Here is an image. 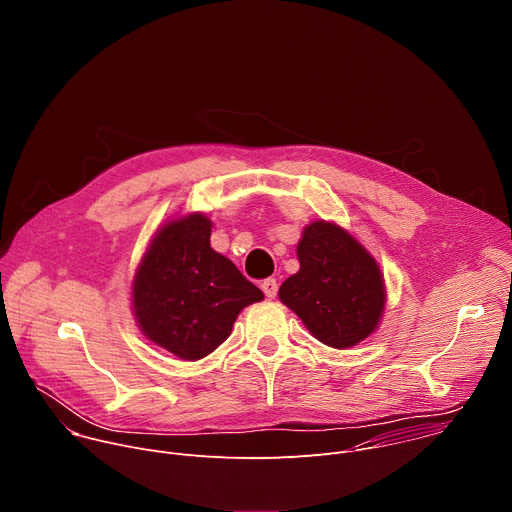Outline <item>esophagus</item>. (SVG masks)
<instances>
[{
    "label": "esophagus",
    "instance_id": "obj_1",
    "mask_svg": "<svg viewBox=\"0 0 512 512\" xmlns=\"http://www.w3.org/2000/svg\"><path fill=\"white\" fill-rule=\"evenodd\" d=\"M261 289H263V294L269 298V300H273L275 296H277V281L275 279H263V283H261Z\"/></svg>",
    "mask_w": 512,
    "mask_h": 512
}]
</instances>
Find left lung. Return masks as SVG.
<instances>
[{"instance_id":"8db88e82","label":"left lung","mask_w":512,"mask_h":512,"mask_svg":"<svg viewBox=\"0 0 512 512\" xmlns=\"http://www.w3.org/2000/svg\"><path fill=\"white\" fill-rule=\"evenodd\" d=\"M300 271L279 287V300L296 312L314 338L350 348L381 324L387 289L379 263L346 229L314 221L298 241Z\"/></svg>"}]
</instances>
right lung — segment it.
Wrapping results in <instances>:
<instances>
[{"label":"right lung","mask_w":512,"mask_h":512,"mask_svg":"<svg viewBox=\"0 0 512 512\" xmlns=\"http://www.w3.org/2000/svg\"><path fill=\"white\" fill-rule=\"evenodd\" d=\"M212 221L190 212L166 221L145 249L131 283V310L141 334L182 360L221 346L243 308L263 291L210 247Z\"/></svg>","instance_id":"obj_1"}]
</instances>
